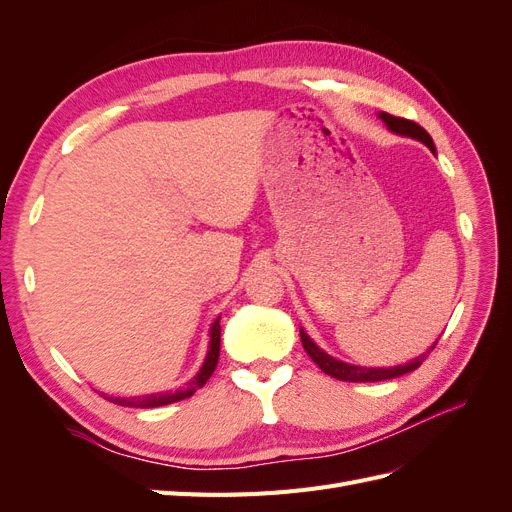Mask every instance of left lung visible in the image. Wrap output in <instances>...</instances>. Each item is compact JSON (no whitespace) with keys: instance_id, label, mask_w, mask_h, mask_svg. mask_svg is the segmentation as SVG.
Masks as SVG:
<instances>
[{"instance_id":"obj_1","label":"left lung","mask_w":512,"mask_h":512,"mask_svg":"<svg viewBox=\"0 0 512 512\" xmlns=\"http://www.w3.org/2000/svg\"><path fill=\"white\" fill-rule=\"evenodd\" d=\"M378 119L384 123L386 130H389V132L414 138V141H421L423 145L429 147L431 153H436V145H433L431 136L421 126H418V123L401 119V117H393L389 113H378ZM301 342H303L305 352L309 354V359H312L324 371V374H329L331 378L344 380V382H380V380H391V378H397V376L410 374V371H414L416 367H421V363L427 359V354L433 348H436L438 339H436V344L427 348V352L418 354L416 359H412L404 365H395V367H363V365H352V363H346V361H339V359H335V356H331L329 352H324L303 329H301Z\"/></svg>"}]
</instances>
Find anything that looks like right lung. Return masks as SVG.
Instances as JSON below:
<instances>
[{"mask_svg":"<svg viewBox=\"0 0 512 512\" xmlns=\"http://www.w3.org/2000/svg\"><path fill=\"white\" fill-rule=\"evenodd\" d=\"M220 318H215V322L211 324L209 329V350L205 356V363L203 367L198 369V374L177 391H164V393H151V395H138V397H108L104 395L111 404L117 406H126V408H160V406H168V404H175V401L181 399H188L196 393V389L200 386H205V382L211 378V374L215 371V365H218L220 359Z\"/></svg>","mask_w":512,"mask_h":512,"instance_id":"right-lung-1","label":"right lung"}]
</instances>
